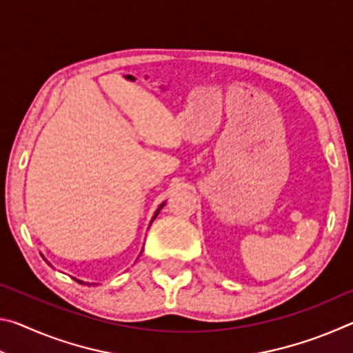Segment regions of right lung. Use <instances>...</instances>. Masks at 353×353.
Listing matches in <instances>:
<instances>
[{
    "mask_svg": "<svg viewBox=\"0 0 353 353\" xmlns=\"http://www.w3.org/2000/svg\"><path fill=\"white\" fill-rule=\"evenodd\" d=\"M163 205H165V202H162V204H160V205H159V208H157V210H155V213H154V216H152V219H151V223H149V225H151V224H152V221H154L155 218H157V214L160 213V210H162V208H163ZM141 252H143V250H141ZM141 252H140V255H141ZM41 256H43V260H46V259H45V255H43V254H41ZM46 263H48V265H50V266H52V265H51V263H50V261H48V260H46ZM73 279L76 280V282H77V283H85V285H98L97 282H85V280H81V279H77V277H73Z\"/></svg>",
    "mask_w": 353,
    "mask_h": 353,
    "instance_id": "1",
    "label": "right lung"
}]
</instances>
